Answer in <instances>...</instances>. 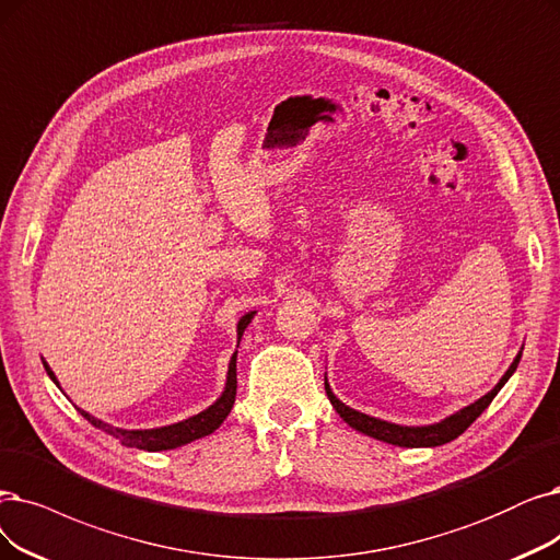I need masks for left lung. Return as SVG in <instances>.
<instances>
[{"mask_svg":"<svg viewBox=\"0 0 560 560\" xmlns=\"http://www.w3.org/2000/svg\"><path fill=\"white\" fill-rule=\"evenodd\" d=\"M520 361H522V351L514 355V361L510 363L505 374L499 378V384L491 388L487 395L476 399L474 405H468V407L451 413L448 418H443V420L432 422V424H397V422H388V420H382V418L361 413V411L347 407L345 401L335 397V393L328 384V376H324V386H326V395L330 399L332 409L338 411L340 418L355 432L372 436L376 441L399 445V448H434V445H443V443L457 439L459 434H464L468 424H471L491 405V399H494L499 395V390L508 384V378L514 374V370H517Z\"/></svg>","mask_w":560,"mask_h":560,"instance_id":"1","label":"left lung"}]
</instances>
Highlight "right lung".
<instances>
[{
    "label": "right lung",
    "instance_id": "add662e5",
    "mask_svg": "<svg viewBox=\"0 0 560 560\" xmlns=\"http://www.w3.org/2000/svg\"><path fill=\"white\" fill-rule=\"evenodd\" d=\"M257 310L245 312V315L238 319L236 324V340L241 342L243 338V330L250 326V322L255 319ZM236 353H232L230 358V368H228V382H225V390L220 393V397L213 401L211 407H207L205 411H199L186 420H178L172 424H165V428H153V430H124V428H115V424H109L92 413H86L82 409H78L89 422L94 424V428L103 430L105 434L115 436L117 441H121L124 445H130V448H140V451H149V453H159V451H172L178 448V445H186L190 441H197L202 436L213 434L222 420H225L234 407V399H236ZM43 368H46L48 376L52 382L59 386L55 372L50 370V365L43 361ZM61 388V386H59Z\"/></svg>",
    "mask_w": 560,
    "mask_h": 560
}]
</instances>
